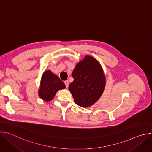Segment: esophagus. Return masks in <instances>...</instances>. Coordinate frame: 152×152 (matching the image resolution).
Masks as SVG:
<instances>
[{
  "mask_svg": "<svg viewBox=\"0 0 152 152\" xmlns=\"http://www.w3.org/2000/svg\"><path fill=\"white\" fill-rule=\"evenodd\" d=\"M64 83H65V85H66V88H68L69 85V82L68 80H66V81H64Z\"/></svg>",
  "mask_w": 152,
  "mask_h": 152,
  "instance_id": "34e87169",
  "label": "esophagus"
}]
</instances>
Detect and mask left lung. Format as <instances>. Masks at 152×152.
I'll use <instances>...</instances> for the list:
<instances>
[{
    "mask_svg": "<svg viewBox=\"0 0 152 152\" xmlns=\"http://www.w3.org/2000/svg\"><path fill=\"white\" fill-rule=\"evenodd\" d=\"M72 75L74 80L69 89L75 102L83 107L91 106L104 89L106 80L101 65L93 57L86 55L77 64Z\"/></svg>",
    "mask_w": 152,
    "mask_h": 152,
    "instance_id": "left-lung-1",
    "label": "left lung"
}]
</instances>
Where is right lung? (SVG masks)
<instances>
[{"instance_id":"1","label":"right lung","mask_w":152,"mask_h":152,"mask_svg":"<svg viewBox=\"0 0 152 152\" xmlns=\"http://www.w3.org/2000/svg\"><path fill=\"white\" fill-rule=\"evenodd\" d=\"M65 88L66 85L58 76L50 70H46L41 77L38 94L42 100L49 102L53 99L58 90Z\"/></svg>"}]
</instances>
